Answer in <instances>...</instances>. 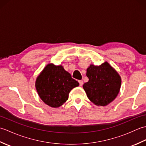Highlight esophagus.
Masks as SVG:
<instances>
[{
  "label": "esophagus",
  "instance_id": "esophagus-1",
  "mask_svg": "<svg viewBox=\"0 0 146 146\" xmlns=\"http://www.w3.org/2000/svg\"><path fill=\"white\" fill-rule=\"evenodd\" d=\"M78 82H79V84H80V86H82L83 85V82L82 81V80H79L78 81Z\"/></svg>",
  "mask_w": 146,
  "mask_h": 146
}]
</instances>
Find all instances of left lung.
I'll return each instance as SVG.
<instances>
[{
  "mask_svg": "<svg viewBox=\"0 0 146 146\" xmlns=\"http://www.w3.org/2000/svg\"><path fill=\"white\" fill-rule=\"evenodd\" d=\"M86 76L89 80L83 84V89L89 100L97 106H106L119 94L121 77L107 61L100 66L90 65Z\"/></svg>",
  "mask_w": 146,
  "mask_h": 146,
  "instance_id": "8db88e82",
  "label": "left lung"
}]
</instances>
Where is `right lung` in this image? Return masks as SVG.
I'll return each mask as SVG.
<instances>
[{"instance_id": "add662e5", "label": "right lung", "mask_w": 146, "mask_h": 146, "mask_svg": "<svg viewBox=\"0 0 146 146\" xmlns=\"http://www.w3.org/2000/svg\"><path fill=\"white\" fill-rule=\"evenodd\" d=\"M79 83L71 78L62 65L48 64L36 80L35 86L40 98L52 108L63 105L68 99L70 91Z\"/></svg>"}]
</instances>
